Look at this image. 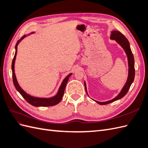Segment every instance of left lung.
Instances as JSON below:
<instances>
[{
    "label": "left lung",
    "mask_w": 148,
    "mask_h": 148,
    "mask_svg": "<svg viewBox=\"0 0 148 148\" xmlns=\"http://www.w3.org/2000/svg\"><path fill=\"white\" fill-rule=\"evenodd\" d=\"M110 39L111 40H115V41L123 48L125 53H126V55L127 56V59H128V78H127L126 83L125 84L123 87L122 89V90H121V91L119 92V95L115 97H114V99L107 101H105V102H99L92 99L93 101H95L97 103V104H99L100 105H105V104H109V103H111L114 101L121 99V98H122L123 96L126 95V94L127 93L130 88L132 84L134 81V78H135V60H134V57L132 53L130 46V43L128 41V39L125 38V36L123 34H122L119 31H112ZM84 83L85 90H86L87 95L89 96L88 91H87L86 84L85 81L84 82Z\"/></svg>",
    "instance_id": "1"
}]
</instances>
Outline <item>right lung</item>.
Listing matches in <instances>:
<instances>
[{"label":"right lung","instance_id":"1","mask_svg":"<svg viewBox=\"0 0 148 148\" xmlns=\"http://www.w3.org/2000/svg\"><path fill=\"white\" fill-rule=\"evenodd\" d=\"M33 33H34V32H32L28 35H24L23 37H22L20 40H18V41H17V42L16 44L15 53L14 57H13V59L12 60V64L13 82V84H14V86H15L16 90L20 92V95L23 96L24 99L31 105H32L35 107H48V106H55L57 104H59V103L60 102V101L62 100V97L64 96L66 84L67 82H68L69 77L71 75H72V73L69 74L64 79L56 95L52 97H34L33 96H31L29 95V94L26 93L23 90V89L20 87L18 83V82H17L16 75L15 73V62L16 56V53H17V47H18V45L19 44V43L21 42V40H23L27 36H29V34H33Z\"/></svg>","mask_w":148,"mask_h":148}]
</instances>
